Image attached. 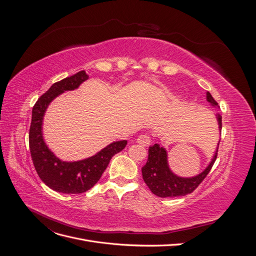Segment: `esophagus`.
I'll return each mask as SVG.
<instances>
[{
    "instance_id": "34e87169",
    "label": "esophagus",
    "mask_w": 256,
    "mask_h": 256,
    "mask_svg": "<svg viewBox=\"0 0 256 256\" xmlns=\"http://www.w3.org/2000/svg\"><path fill=\"white\" fill-rule=\"evenodd\" d=\"M136 143L142 146H150L152 144V136L150 134H141L136 138Z\"/></svg>"
}]
</instances>
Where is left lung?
I'll return each mask as SVG.
<instances>
[{
  "mask_svg": "<svg viewBox=\"0 0 256 256\" xmlns=\"http://www.w3.org/2000/svg\"><path fill=\"white\" fill-rule=\"evenodd\" d=\"M207 102L212 106H218L210 92H206ZM216 120L219 124V129L222 128V116L216 114ZM219 147V144H218ZM218 147L210 161V164L204 171L194 177H180L175 175L168 164V152L164 147L159 144H154L148 150V159L146 164L142 168V175L147 187L154 196L160 198H174L184 196L194 191L198 186L204 180V178L210 172V170L216 159Z\"/></svg>",
  "mask_w": 256,
  "mask_h": 256,
  "instance_id": "1",
  "label": "left lung"
}]
</instances>
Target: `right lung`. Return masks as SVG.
Here are the masks:
<instances>
[{"instance_id": "obj_1", "label": "right lung", "mask_w": 256, "mask_h": 256, "mask_svg": "<svg viewBox=\"0 0 256 256\" xmlns=\"http://www.w3.org/2000/svg\"><path fill=\"white\" fill-rule=\"evenodd\" d=\"M88 79L84 70L54 83L42 95L33 106L28 142L36 172L40 180L54 191L67 194H79L90 190L102 177L111 158L125 148L127 141L113 142L94 156L80 161H62L44 141L42 120L52 100L66 90L78 88Z\"/></svg>"}]
</instances>
